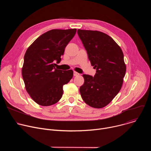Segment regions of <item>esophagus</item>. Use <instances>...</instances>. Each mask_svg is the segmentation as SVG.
<instances>
[{
  "label": "esophagus",
  "instance_id": "obj_1",
  "mask_svg": "<svg viewBox=\"0 0 151 151\" xmlns=\"http://www.w3.org/2000/svg\"><path fill=\"white\" fill-rule=\"evenodd\" d=\"M73 75L75 76H79V73L76 72H73Z\"/></svg>",
  "mask_w": 151,
  "mask_h": 151
}]
</instances>
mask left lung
Instances as JSON below:
<instances>
[{
  "instance_id": "obj_1",
  "label": "left lung",
  "mask_w": 151,
  "mask_h": 151,
  "mask_svg": "<svg viewBox=\"0 0 151 151\" xmlns=\"http://www.w3.org/2000/svg\"><path fill=\"white\" fill-rule=\"evenodd\" d=\"M78 35L96 69L94 77L83 75L79 88L83 100L94 108L108 104L120 91L126 72L122 50L107 35L94 30H78Z\"/></svg>"
}]
</instances>
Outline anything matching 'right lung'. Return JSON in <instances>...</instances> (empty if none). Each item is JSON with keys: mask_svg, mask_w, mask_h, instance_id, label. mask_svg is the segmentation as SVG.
Listing matches in <instances>:
<instances>
[{"mask_svg": "<svg viewBox=\"0 0 151 151\" xmlns=\"http://www.w3.org/2000/svg\"><path fill=\"white\" fill-rule=\"evenodd\" d=\"M76 32V29L50 30L27 50L22 76L26 91L38 104L48 106L58 102L63 96V85L72 78V70L64 71L55 66Z\"/></svg>", "mask_w": 151, "mask_h": 151, "instance_id": "right-lung-1", "label": "right lung"}]
</instances>
